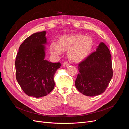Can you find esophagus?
Listing matches in <instances>:
<instances>
[{
  "instance_id": "obj_1",
  "label": "esophagus",
  "mask_w": 129,
  "mask_h": 129,
  "mask_svg": "<svg viewBox=\"0 0 129 129\" xmlns=\"http://www.w3.org/2000/svg\"><path fill=\"white\" fill-rule=\"evenodd\" d=\"M69 65H70L69 63H68L67 62H64V63L63 64V66L64 67H67V66H69Z\"/></svg>"
}]
</instances>
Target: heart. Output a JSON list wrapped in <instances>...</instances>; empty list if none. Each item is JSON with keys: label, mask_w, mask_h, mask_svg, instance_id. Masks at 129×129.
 Instances as JSON below:
<instances>
[{"label": "heart", "mask_w": 129, "mask_h": 129, "mask_svg": "<svg viewBox=\"0 0 129 129\" xmlns=\"http://www.w3.org/2000/svg\"><path fill=\"white\" fill-rule=\"evenodd\" d=\"M93 46L91 37L81 34L65 35L60 37L57 42H52L50 51L54 55H59L62 52L67 51V56L73 62H80L90 54Z\"/></svg>", "instance_id": "heart-1"}]
</instances>
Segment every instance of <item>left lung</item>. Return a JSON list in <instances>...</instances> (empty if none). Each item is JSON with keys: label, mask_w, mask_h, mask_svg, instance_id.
Listing matches in <instances>:
<instances>
[{"label": "left lung", "mask_w": 129, "mask_h": 129, "mask_svg": "<svg viewBox=\"0 0 129 129\" xmlns=\"http://www.w3.org/2000/svg\"><path fill=\"white\" fill-rule=\"evenodd\" d=\"M75 85L77 89L87 96L93 97L103 93L113 76L111 55L109 49L103 42L78 64Z\"/></svg>", "instance_id": "left-lung-1"}]
</instances>
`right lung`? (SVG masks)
<instances>
[{
  "mask_svg": "<svg viewBox=\"0 0 129 129\" xmlns=\"http://www.w3.org/2000/svg\"><path fill=\"white\" fill-rule=\"evenodd\" d=\"M46 32H36L20 45L15 61L16 79L27 95L36 98L46 96L54 89V76L60 63L44 59L47 44Z\"/></svg>",
  "mask_w": 129,
  "mask_h": 129,
  "instance_id": "1",
  "label": "right lung"
}]
</instances>
